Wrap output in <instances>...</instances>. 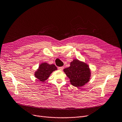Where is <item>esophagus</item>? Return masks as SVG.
I'll use <instances>...</instances> for the list:
<instances>
[{
  "instance_id": "1",
  "label": "esophagus",
  "mask_w": 122,
  "mask_h": 122,
  "mask_svg": "<svg viewBox=\"0 0 122 122\" xmlns=\"http://www.w3.org/2000/svg\"><path fill=\"white\" fill-rule=\"evenodd\" d=\"M58 69L60 70L61 71H62L63 69H64V67L63 66H61V67H58Z\"/></svg>"
}]
</instances>
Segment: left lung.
Wrapping results in <instances>:
<instances>
[{"mask_svg": "<svg viewBox=\"0 0 122 122\" xmlns=\"http://www.w3.org/2000/svg\"><path fill=\"white\" fill-rule=\"evenodd\" d=\"M70 65V66L65 69L64 71L70 79L71 84L79 87L86 84L91 76L88 65L77 60H74Z\"/></svg>", "mask_w": 122, "mask_h": 122, "instance_id": "obj_1", "label": "left lung"}]
</instances>
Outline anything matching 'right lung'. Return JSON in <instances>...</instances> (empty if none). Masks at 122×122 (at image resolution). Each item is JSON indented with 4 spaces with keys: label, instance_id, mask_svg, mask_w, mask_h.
Returning a JSON list of instances; mask_svg holds the SVG:
<instances>
[{
    "label": "right lung",
    "instance_id": "obj_1",
    "mask_svg": "<svg viewBox=\"0 0 122 122\" xmlns=\"http://www.w3.org/2000/svg\"><path fill=\"white\" fill-rule=\"evenodd\" d=\"M56 70L57 67L55 65L44 62L40 65L35 75L39 81L43 82L48 79L52 71Z\"/></svg>",
    "mask_w": 122,
    "mask_h": 122
}]
</instances>
